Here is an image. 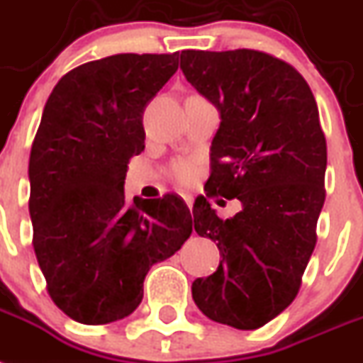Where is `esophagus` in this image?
<instances>
[{
    "instance_id": "34e87169",
    "label": "esophagus",
    "mask_w": 363,
    "mask_h": 363,
    "mask_svg": "<svg viewBox=\"0 0 363 363\" xmlns=\"http://www.w3.org/2000/svg\"><path fill=\"white\" fill-rule=\"evenodd\" d=\"M182 199H184V200H185V203H187L189 208H191V206H193V196H191V194L184 193V194H182Z\"/></svg>"
}]
</instances>
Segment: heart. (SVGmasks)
Segmentation results:
<instances>
[{
	"mask_svg": "<svg viewBox=\"0 0 363 363\" xmlns=\"http://www.w3.org/2000/svg\"><path fill=\"white\" fill-rule=\"evenodd\" d=\"M170 178L179 185H191L199 176V163L194 160H176L169 169Z\"/></svg>",
	"mask_w": 363,
	"mask_h": 363,
	"instance_id": "obj_1",
	"label": "heart"
}]
</instances>
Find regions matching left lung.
Returning <instances> with one entry per match:
<instances>
[{
  "label": "left lung",
  "mask_w": 363,
  "mask_h": 363,
  "mask_svg": "<svg viewBox=\"0 0 363 363\" xmlns=\"http://www.w3.org/2000/svg\"><path fill=\"white\" fill-rule=\"evenodd\" d=\"M184 76L220 113L211 143L208 194L241 200L223 220L203 196L194 230L217 241L223 262L193 282L211 321L256 330L295 301L315 248L325 203L326 140L306 79L256 50L179 55Z\"/></svg>",
  "instance_id": "8db88e82"
}]
</instances>
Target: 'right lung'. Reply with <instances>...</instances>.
<instances>
[{"instance_id":"1","label":"right lung","mask_w":363,"mask_h":363,"mask_svg":"<svg viewBox=\"0 0 363 363\" xmlns=\"http://www.w3.org/2000/svg\"><path fill=\"white\" fill-rule=\"evenodd\" d=\"M176 70L178 53H118L68 72L44 106L29 155L33 248L52 301L77 323L133 313L150 267L193 232L176 194L124 196L145 107Z\"/></svg>"}]
</instances>
